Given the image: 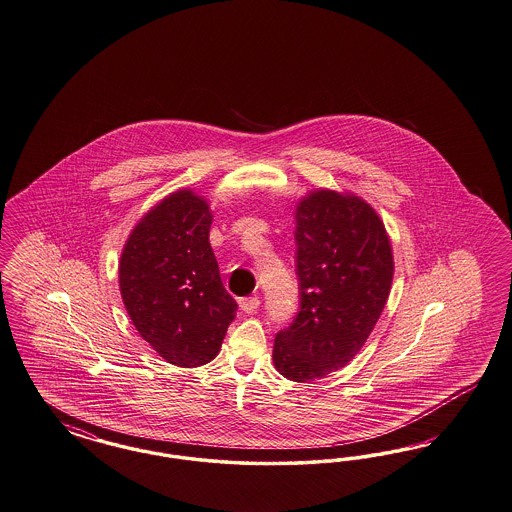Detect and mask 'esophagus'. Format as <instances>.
I'll use <instances>...</instances> for the list:
<instances>
[{
  "label": "esophagus",
  "mask_w": 512,
  "mask_h": 512,
  "mask_svg": "<svg viewBox=\"0 0 512 512\" xmlns=\"http://www.w3.org/2000/svg\"><path fill=\"white\" fill-rule=\"evenodd\" d=\"M238 304H240L242 312H246V314H253V312H257V308L261 306V300L257 299V297H251V299L238 300Z\"/></svg>",
  "instance_id": "obj_1"
}]
</instances>
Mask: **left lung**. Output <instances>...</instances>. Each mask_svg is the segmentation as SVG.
Segmentation results:
<instances>
[{
	"label": "left lung",
	"mask_w": 512,
	"mask_h": 512,
	"mask_svg": "<svg viewBox=\"0 0 512 512\" xmlns=\"http://www.w3.org/2000/svg\"><path fill=\"white\" fill-rule=\"evenodd\" d=\"M300 312L274 340L276 371L312 382L346 367L388 302L393 247L382 217L352 191L316 189L295 206Z\"/></svg>",
	"instance_id": "8db88e82"
}]
</instances>
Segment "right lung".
<instances>
[{
    "instance_id": "add662e5",
    "label": "right lung",
    "mask_w": 512,
    "mask_h": 512,
    "mask_svg": "<svg viewBox=\"0 0 512 512\" xmlns=\"http://www.w3.org/2000/svg\"><path fill=\"white\" fill-rule=\"evenodd\" d=\"M212 221L204 196L177 189L141 215L119 261V289L136 331L185 369L215 359L238 310L210 246Z\"/></svg>"
}]
</instances>
